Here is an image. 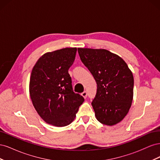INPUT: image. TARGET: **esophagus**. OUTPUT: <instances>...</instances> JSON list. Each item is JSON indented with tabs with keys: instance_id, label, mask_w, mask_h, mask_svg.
I'll return each mask as SVG.
<instances>
[{
	"instance_id": "34e87169",
	"label": "esophagus",
	"mask_w": 160,
	"mask_h": 160,
	"mask_svg": "<svg viewBox=\"0 0 160 160\" xmlns=\"http://www.w3.org/2000/svg\"><path fill=\"white\" fill-rule=\"evenodd\" d=\"M81 95L82 96H83L84 98H87V95H88V94H87V92H86V91H83V93H81Z\"/></svg>"
}]
</instances>
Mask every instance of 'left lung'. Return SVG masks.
I'll return each instance as SVG.
<instances>
[{
	"label": "left lung",
	"instance_id": "8db88e82",
	"mask_svg": "<svg viewBox=\"0 0 160 160\" xmlns=\"http://www.w3.org/2000/svg\"><path fill=\"white\" fill-rule=\"evenodd\" d=\"M78 52L98 85L91 103L97 119L109 126L122 122L133 101L132 71L122 57L106 49L78 48Z\"/></svg>",
	"mask_w": 160,
	"mask_h": 160
}]
</instances>
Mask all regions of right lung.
Returning a JSON list of instances; mask_svg holds the SVG:
<instances>
[{
  "instance_id": "right-lung-1",
  "label": "right lung",
  "mask_w": 160,
  "mask_h": 160,
  "mask_svg": "<svg viewBox=\"0 0 160 160\" xmlns=\"http://www.w3.org/2000/svg\"><path fill=\"white\" fill-rule=\"evenodd\" d=\"M76 47L47 52L38 59L30 77L29 94L32 105L45 122L65 127L73 122L84 98L72 91L68 72Z\"/></svg>"
}]
</instances>
